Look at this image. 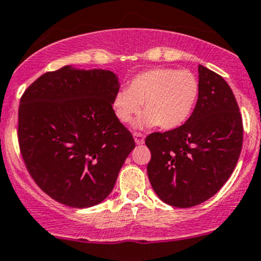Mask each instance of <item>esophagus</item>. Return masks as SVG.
Returning <instances> with one entry per match:
<instances>
[{"mask_svg":"<svg viewBox=\"0 0 261 261\" xmlns=\"http://www.w3.org/2000/svg\"><path fill=\"white\" fill-rule=\"evenodd\" d=\"M134 140H136L137 144H144V136L140 132H134L133 133Z\"/></svg>","mask_w":261,"mask_h":261,"instance_id":"34e87169","label":"esophagus"}]
</instances>
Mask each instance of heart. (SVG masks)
Returning a JSON list of instances; mask_svg holds the SVG:
<instances>
[{"mask_svg":"<svg viewBox=\"0 0 261 261\" xmlns=\"http://www.w3.org/2000/svg\"><path fill=\"white\" fill-rule=\"evenodd\" d=\"M198 94L199 82L191 70L155 68L137 74L127 89L117 91L112 107L116 117L128 123L144 103L146 113L138 125L173 129L191 116Z\"/></svg>","mask_w":261,"mask_h":261,"instance_id":"b5f03b06","label":"heart"}]
</instances>
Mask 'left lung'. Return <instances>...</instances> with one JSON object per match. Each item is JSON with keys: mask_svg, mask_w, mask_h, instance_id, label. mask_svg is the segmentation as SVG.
I'll list each match as a JSON object with an SVG mask.
<instances>
[{"mask_svg": "<svg viewBox=\"0 0 261 261\" xmlns=\"http://www.w3.org/2000/svg\"><path fill=\"white\" fill-rule=\"evenodd\" d=\"M199 94L191 117L178 128L149 134L148 176L158 197L176 207L204 203L233 172L243 123L233 91L217 73L199 66Z\"/></svg>", "mask_w": 261, "mask_h": 261, "instance_id": "8db88e82", "label": "left lung"}]
</instances>
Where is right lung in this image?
Segmentation results:
<instances>
[{
	"instance_id": "add662e5",
	"label": "right lung",
	"mask_w": 261,
	"mask_h": 261,
	"mask_svg": "<svg viewBox=\"0 0 261 261\" xmlns=\"http://www.w3.org/2000/svg\"><path fill=\"white\" fill-rule=\"evenodd\" d=\"M119 90L111 70L70 66L28 87L18 110V143L32 178L48 197L72 207L100 204L136 148L116 117Z\"/></svg>"
}]
</instances>
